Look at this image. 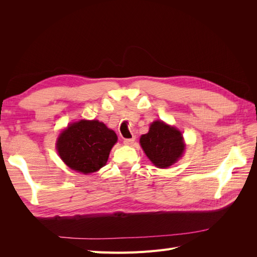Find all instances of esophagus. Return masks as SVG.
<instances>
[{"mask_svg": "<svg viewBox=\"0 0 257 257\" xmlns=\"http://www.w3.org/2000/svg\"><path fill=\"white\" fill-rule=\"evenodd\" d=\"M134 142H135V137H133V138H127V139H124V145H126V146H132L134 144Z\"/></svg>", "mask_w": 257, "mask_h": 257, "instance_id": "1", "label": "esophagus"}]
</instances>
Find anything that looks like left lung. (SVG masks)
Listing matches in <instances>:
<instances>
[{"mask_svg": "<svg viewBox=\"0 0 257 257\" xmlns=\"http://www.w3.org/2000/svg\"><path fill=\"white\" fill-rule=\"evenodd\" d=\"M139 143L147 157L159 168L175 164L185 149L181 132L161 120L151 123L149 132L142 135Z\"/></svg>", "mask_w": 257, "mask_h": 257, "instance_id": "obj_1", "label": "left lung"}]
</instances>
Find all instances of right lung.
Segmentation results:
<instances>
[{
	"label": "right lung",
	"instance_id": "add662e5",
	"mask_svg": "<svg viewBox=\"0 0 257 257\" xmlns=\"http://www.w3.org/2000/svg\"><path fill=\"white\" fill-rule=\"evenodd\" d=\"M116 134L98 120L74 122L62 132L57 141L61 160L73 170L88 175L106 165Z\"/></svg>",
	"mask_w": 257,
	"mask_h": 257
}]
</instances>
